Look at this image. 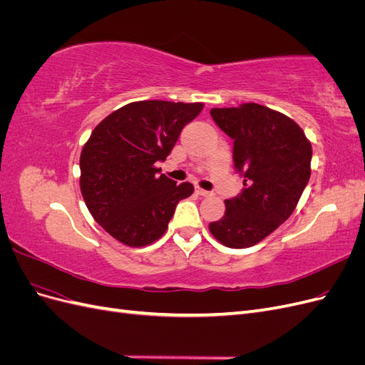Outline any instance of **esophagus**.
I'll return each instance as SVG.
<instances>
[{
  "label": "esophagus",
  "mask_w": 365,
  "mask_h": 365,
  "mask_svg": "<svg viewBox=\"0 0 365 365\" xmlns=\"http://www.w3.org/2000/svg\"><path fill=\"white\" fill-rule=\"evenodd\" d=\"M197 195L200 196H210L212 195V192H208V190H204V189H201V187H196V190H195Z\"/></svg>",
  "instance_id": "obj_1"
}]
</instances>
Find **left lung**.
<instances>
[{"instance_id": "1", "label": "left lung", "mask_w": 365, "mask_h": 365, "mask_svg": "<svg viewBox=\"0 0 365 365\" xmlns=\"http://www.w3.org/2000/svg\"><path fill=\"white\" fill-rule=\"evenodd\" d=\"M210 114L235 141V168L245 187L225 200V215L208 230L228 248H248L292 215L311 178V141L292 118L259 103L213 108Z\"/></svg>"}]
</instances>
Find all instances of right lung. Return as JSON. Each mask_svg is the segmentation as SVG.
I'll return each instance as SVG.
<instances>
[{"mask_svg": "<svg viewBox=\"0 0 365 365\" xmlns=\"http://www.w3.org/2000/svg\"><path fill=\"white\" fill-rule=\"evenodd\" d=\"M204 103L140 101L98 123L81 153V192L96 222L128 247H146L169 227L175 207L193 193L190 182L160 175L182 128Z\"/></svg>", "mask_w": 365, "mask_h": 365, "instance_id": "add662e5", "label": "right lung"}]
</instances>
